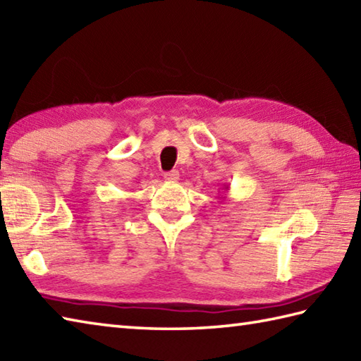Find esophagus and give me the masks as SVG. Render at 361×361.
Instances as JSON below:
<instances>
[{"instance_id": "obj_1", "label": "esophagus", "mask_w": 361, "mask_h": 361, "mask_svg": "<svg viewBox=\"0 0 361 361\" xmlns=\"http://www.w3.org/2000/svg\"><path fill=\"white\" fill-rule=\"evenodd\" d=\"M163 178H165V180H169V182H176L179 179V171H176V169H173V171H168L163 174Z\"/></svg>"}]
</instances>
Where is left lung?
<instances>
[{"label": "left lung", "instance_id": "left-lung-1", "mask_svg": "<svg viewBox=\"0 0 361 361\" xmlns=\"http://www.w3.org/2000/svg\"><path fill=\"white\" fill-rule=\"evenodd\" d=\"M223 190H224V192H228V190H229V187L226 185V183H224V185H223ZM220 200H226V196H220Z\"/></svg>", "mask_w": 361, "mask_h": 361}]
</instances>
